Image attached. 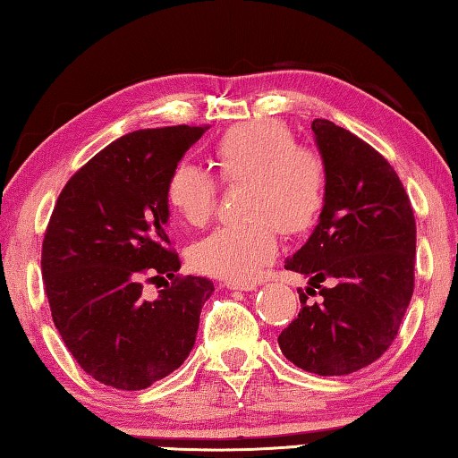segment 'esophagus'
Returning a JSON list of instances; mask_svg holds the SVG:
<instances>
[{"label": "esophagus", "mask_w": 458, "mask_h": 458, "mask_svg": "<svg viewBox=\"0 0 458 458\" xmlns=\"http://www.w3.org/2000/svg\"><path fill=\"white\" fill-rule=\"evenodd\" d=\"M228 289H236V292H255L259 287L255 281H226Z\"/></svg>", "instance_id": "34e87169"}]
</instances>
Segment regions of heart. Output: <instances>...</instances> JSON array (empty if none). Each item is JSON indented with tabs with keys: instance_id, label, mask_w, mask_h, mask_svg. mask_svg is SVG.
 Segmentation results:
<instances>
[{
	"instance_id": "b5f03b06",
	"label": "heart",
	"mask_w": 458,
	"mask_h": 458,
	"mask_svg": "<svg viewBox=\"0 0 458 458\" xmlns=\"http://www.w3.org/2000/svg\"><path fill=\"white\" fill-rule=\"evenodd\" d=\"M212 163L224 183H246L249 222L224 226L191 249L201 273L250 281L277 255V228L308 230L326 201V165L318 152L297 147L292 130L277 120H252L226 130ZM166 201L181 220L203 226L216 212L217 181L199 166L181 163L166 179Z\"/></svg>"
}]
</instances>
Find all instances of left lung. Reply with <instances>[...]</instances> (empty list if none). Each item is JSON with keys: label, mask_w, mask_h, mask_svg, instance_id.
Instances as JSON below:
<instances>
[{"label": "left lung", "mask_w": 458, "mask_h": 458, "mask_svg": "<svg viewBox=\"0 0 458 458\" xmlns=\"http://www.w3.org/2000/svg\"><path fill=\"white\" fill-rule=\"evenodd\" d=\"M311 130L328 175L326 201L285 268L310 277L306 292L320 289L322 301L308 303L300 289V314L277 340L295 367L334 377L371 365L395 340L413 293L416 220L394 166L371 144L330 120Z\"/></svg>", "instance_id": "8db88e82"}]
</instances>
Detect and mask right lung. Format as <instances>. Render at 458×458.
<instances>
[{
    "label": "right lung",
    "mask_w": 458,
    "mask_h": 458,
    "mask_svg": "<svg viewBox=\"0 0 458 458\" xmlns=\"http://www.w3.org/2000/svg\"><path fill=\"white\" fill-rule=\"evenodd\" d=\"M208 126L136 130L99 150L61 191L42 242L53 322L87 375L138 391L190 357L206 277H181L166 236V179ZM169 276L155 301L144 278Z\"/></svg>",
    "instance_id": "obj_1"
}]
</instances>
